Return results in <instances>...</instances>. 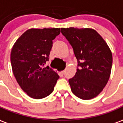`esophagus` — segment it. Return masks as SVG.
Segmentation results:
<instances>
[{
  "label": "esophagus",
  "mask_w": 123,
  "mask_h": 123,
  "mask_svg": "<svg viewBox=\"0 0 123 123\" xmlns=\"http://www.w3.org/2000/svg\"><path fill=\"white\" fill-rule=\"evenodd\" d=\"M64 74V71H62V72H60V75H61V76H63Z\"/></svg>",
  "instance_id": "34e87169"
}]
</instances>
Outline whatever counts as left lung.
I'll return each instance as SVG.
<instances>
[{
    "label": "left lung",
    "mask_w": 123,
    "mask_h": 123,
    "mask_svg": "<svg viewBox=\"0 0 123 123\" xmlns=\"http://www.w3.org/2000/svg\"><path fill=\"white\" fill-rule=\"evenodd\" d=\"M77 59V72L68 80L72 93L82 99H90L103 90L111 74L113 57L107 44L90 28H61Z\"/></svg>",
    "instance_id": "1"
}]
</instances>
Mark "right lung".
Listing matches in <instances>:
<instances>
[{
    "instance_id": "1",
    "label": "right lung",
    "mask_w": 123,
    "mask_h": 123,
    "mask_svg": "<svg viewBox=\"0 0 123 123\" xmlns=\"http://www.w3.org/2000/svg\"><path fill=\"white\" fill-rule=\"evenodd\" d=\"M60 33V28L30 29L12 47V71L21 88L31 98L42 99L53 92L59 76L45 64L49 60L53 40Z\"/></svg>"
}]
</instances>
